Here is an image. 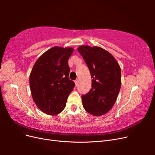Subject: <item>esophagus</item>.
I'll return each instance as SVG.
<instances>
[{"instance_id": "1", "label": "esophagus", "mask_w": 155, "mask_h": 155, "mask_svg": "<svg viewBox=\"0 0 155 155\" xmlns=\"http://www.w3.org/2000/svg\"><path fill=\"white\" fill-rule=\"evenodd\" d=\"M78 84H79V81L78 79H76V80L75 81V85H76V86H78Z\"/></svg>"}]
</instances>
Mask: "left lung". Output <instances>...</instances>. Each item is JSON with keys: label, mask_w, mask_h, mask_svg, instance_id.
Segmentation results:
<instances>
[{"label": "left lung", "mask_w": 155, "mask_h": 155, "mask_svg": "<svg viewBox=\"0 0 155 155\" xmlns=\"http://www.w3.org/2000/svg\"><path fill=\"white\" fill-rule=\"evenodd\" d=\"M78 50L90 70L92 88L82 96L83 106L91 114H105L114 105L121 88V68L111 54L99 46L82 45Z\"/></svg>", "instance_id": "left-lung-1"}]
</instances>
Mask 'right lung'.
Returning a JSON list of instances; mask_svg holds the SVG:
<instances>
[{
	"label": "right lung",
	"mask_w": 155,
	"mask_h": 155,
	"mask_svg": "<svg viewBox=\"0 0 155 155\" xmlns=\"http://www.w3.org/2000/svg\"><path fill=\"white\" fill-rule=\"evenodd\" d=\"M71 47L54 46L36 61L30 74L31 96L37 107L48 115H57L65 108L75 84L70 80L68 61Z\"/></svg>",
	"instance_id": "1"
}]
</instances>
